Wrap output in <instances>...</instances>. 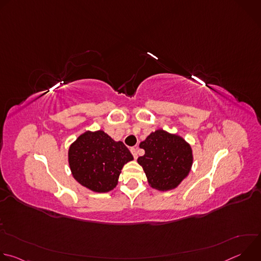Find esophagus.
I'll list each match as a JSON object with an SVG mask.
<instances>
[{"label":"esophagus","mask_w":261,"mask_h":261,"mask_svg":"<svg viewBox=\"0 0 261 261\" xmlns=\"http://www.w3.org/2000/svg\"><path fill=\"white\" fill-rule=\"evenodd\" d=\"M130 151H131V153H132V155H133L134 159H137V157H138V154H137V148H135V147H131V148H130Z\"/></svg>","instance_id":"34e87169"}]
</instances>
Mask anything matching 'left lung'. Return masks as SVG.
I'll use <instances>...</instances> for the list:
<instances>
[{"instance_id": "left-lung-1", "label": "left lung", "mask_w": 261, "mask_h": 261, "mask_svg": "<svg viewBox=\"0 0 261 261\" xmlns=\"http://www.w3.org/2000/svg\"><path fill=\"white\" fill-rule=\"evenodd\" d=\"M139 146L144 155L137 162L153 188L171 190L188 175L193 162L192 150L180 136L160 129L148 135Z\"/></svg>"}]
</instances>
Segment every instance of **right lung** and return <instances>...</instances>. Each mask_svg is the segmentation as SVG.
Instances as JSON below:
<instances>
[{"instance_id":"obj_1","label":"right lung","mask_w":261,"mask_h":261,"mask_svg":"<svg viewBox=\"0 0 261 261\" xmlns=\"http://www.w3.org/2000/svg\"><path fill=\"white\" fill-rule=\"evenodd\" d=\"M68 156L74 178L99 193L113 190L123 166L133 160L122 141H115L102 130L82 134L71 144Z\"/></svg>"}]
</instances>
